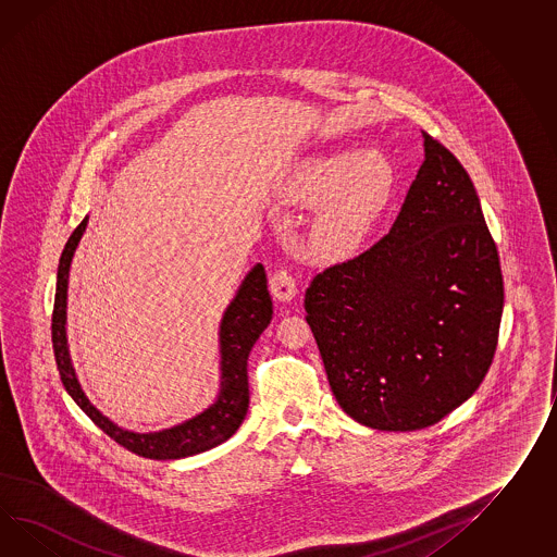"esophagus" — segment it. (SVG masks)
Returning <instances> with one entry per match:
<instances>
[{"label": "esophagus", "mask_w": 557, "mask_h": 557, "mask_svg": "<svg viewBox=\"0 0 557 557\" xmlns=\"http://www.w3.org/2000/svg\"><path fill=\"white\" fill-rule=\"evenodd\" d=\"M270 287H272L273 298L277 299V301H292V299L296 298V294H298L296 280L287 270H277V272L273 273Z\"/></svg>", "instance_id": "1"}]
</instances>
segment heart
<instances>
[{
    "mask_svg": "<svg viewBox=\"0 0 557 557\" xmlns=\"http://www.w3.org/2000/svg\"><path fill=\"white\" fill-rule=\"evenodd\" d=\"M396 171L379 149L324 152L299 161L285 178L284 199L314 207L304 247L320 261L354 256L393 199Z\"/></svg>",
    "mask_w": 557,
    "mask_h": 557,
    "instance_id": "b5f03b06",
    "label": "heart"
}]
</instances>
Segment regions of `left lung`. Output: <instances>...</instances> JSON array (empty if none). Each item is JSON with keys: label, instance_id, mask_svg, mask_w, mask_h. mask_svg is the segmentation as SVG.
<instances>
[{"label": "left lung", "instance_id": "obj_1", "mask_svg": "<svg viewBox=\"0 0 557 557\" xmlns=\"http://www.w3.org/2000/svg\"><path fill=\"white\" fill-rule=\"evenodd\" d=\"M424 161L393 230L306 292L330 388L354 421L419 431L475 393L497 348L499 253L473 181L422 133Z\"/></svg>", "mask_w": 557, "mask_h": 557}]
</instances>
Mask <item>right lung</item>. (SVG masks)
Returning <instances> with one entry per match:
<instances>
[{
    "instance_id": "obj_1",
    "label": "right lung",
    "mask_w": 557,
    "mask_h": 557,
    "mask_svg": "<svg viewBox=\"0 0 557 557\" xmlns=\"http://www.w3.org/2000/svg\"><path fill=\"white\" fill-rule=\"evenodd\" d=\"M88 225V218L70 235L62 251L58 277H55L54 313H52V344L55 364L62 384L72 400L88 414L98 429H102L119 445L145 459H183L225 443L242 426L249 408V382L247 358L261 332L272 322V298L268 292V277L263 265L258 263L245 275L235 298L231 299L219 326V393L213 405L205 408L189 421L163 429L157 433H135L114 424L88 400L82 391L76 370L70 358L66 338V304H69L70 263Z\"/></svg>"
}]
</instances>
